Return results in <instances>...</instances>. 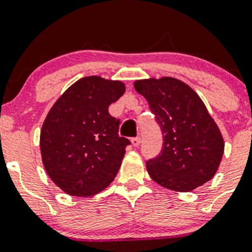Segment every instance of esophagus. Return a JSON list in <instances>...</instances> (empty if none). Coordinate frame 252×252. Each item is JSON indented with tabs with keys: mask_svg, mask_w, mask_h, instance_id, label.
I'll return each mask as SVG.
<instances>
[{
	"mask_svg": "<svg viewBox=\"0 0 252 252\" xmlns=\"http://www.w3.org/2000/svg\"><path fill=\"white\" fill-rule=\"evenodd\" d=\"M131 144H133L134 148H138V146L140 145V138H139V136H136V138H133V139H131Z\"/></svg>",
	"mask_w": 252,
	"mask_h": 252,
	"instance_id": "34e87169",
	"label": "esophagus"
}]
</instances>
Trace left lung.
Listing matches in <instances>:
<instances>
[{
    "label": "left lung",
    "mask_w": 252,
    "mask_h": 252,
    "mask_svg": "<svg viewBox=\"0 0 252 252\" xmlns=\"http://www.w3.org/2000/svg\"><path fill=\"white\" fill-rule=\"evenodd\" d=\"M163 135L161 154L146 161L150 177L162 187L189 192L212 180L224 154L220 129L194 90L175 77L136 80Z\"/></svg>",
    "instance_id": "left-lung-1"
}]
</instances>
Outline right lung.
I'll list each match as a JSON object with an SVG mask.
<instances>
[{
	"mask_svg": "<svg viewBox=\"0 0 252 252\" xmlns=\"http://www.w3.org/2000/svg\"><path fill=\"white\" fill-rule=\"evenodd\" d=\"M126 92L122 81L82 77L61 94L40 130L44 168L70 196L91 197L111 185L130 141L118 135L108 107Z\"/></svg>",
	"mask_w": 252,
	"mask_h": 252,
	"instance_id": "obj_1",
	"label": "right lung"
}]
</instances>
